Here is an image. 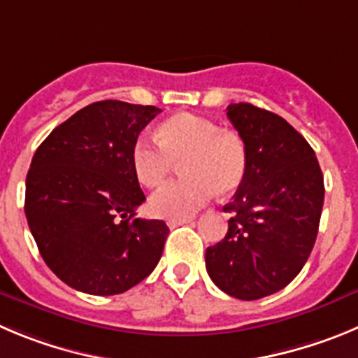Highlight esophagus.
<instances>
[{
	"instance_id": "34e87169",
	"label": "esophagus",
	"mask_w": 358,
	"mask_h": 358,
	"mask_svg": "<svg viewBox=\"0 0 358 358\" xmlns=\"http://www.w3.org/2000/svg\"><path fill=\"white\" fill-rule=\"evenodd\" d=\"M189 222H192V219H169L168 226H169V228H176V226L189 224Z\"/></svg>"
}]
</instances>
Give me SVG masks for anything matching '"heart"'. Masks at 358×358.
<instances>
[{
    "label": "heart",
    "mask_w": 358,
    "mask_h": 358,
    "mask_svg": "<svg viewBox=\"0 0 358 358\" xmlns=\"http://www.w3.org/2000/svg\"><path fill=\"white\" fill-rule=\"evenodd\" d=\"M159 139L141 136L134 143V175L146 187L162 182L175 162L183 180L164 183L150 198L157 217L187 219L201 210L213 192L233 194L247 171V146L235 130H222L212 120L178 113L160 125Z\"/></svg>",
    "instance_id": "1"
}]
</instances>
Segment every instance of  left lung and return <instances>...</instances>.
<instances>
[{
    "label": "left lung",
    "mask_w": 358,
    "mask_h": 358,
    "mask_svg": "<svg viewBox=\"0 0 358 358\" xmlns=\"http://www.w3.org/2000/svg\"><path fill=\"white\" fill-rule=\"evenodd\" d=\"M226 111L245 141L247 171L224 205L228 233L206 249V272L228 295L258 300L288 286L306 265L325 185L315 150L285 118L247 102Z\"/></svg>",
    "instance_id": "obj_1"
}]
</instances>
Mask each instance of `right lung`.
<instances>
[{"label":"right lung","instance_id":"right-lung-1","mask_svg":"<svg viewBox=\"0 0 358 358\" xmlns=\"http://www.w3.org/2000/svg\"><path fill=\"white\" fill-rule=\"evenodd\" d=\"M159 113L100 100L36 148L26 176V219L45 265L70 288L118 295L159 263L169 228L136 213L146 198L130 162L134 143Z\"/></svg>","mask_w":358,"mask_h":358}]
</instances>
